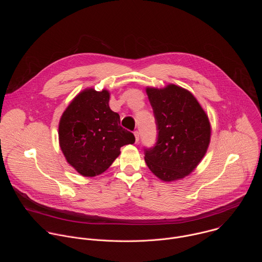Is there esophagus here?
<instances>
[{"mask_svg": "<svg viewBox=\"0 0 262 262\" xmlns=\"http://www.w3.org/2000/svg\"><path fill=\"white\" fill-rule=\"evenodd\" d=\"M134 135H135V138H136V142L138 143L139 140H140V134H139V132H138V130H135V132H134Z\"/></svg>", "mask_w": 262, "mask_h": 262, "instance_id": "esophagus-1", "label": "esophagus"}]
</instances>
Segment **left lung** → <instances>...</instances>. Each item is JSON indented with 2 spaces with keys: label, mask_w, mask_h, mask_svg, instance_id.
<instances>
[{
  "label": "left lung",
  "mask_w": 262,
  "mask_h": 262,
  "mask_svg": "<svg viewBox=\"0 0 262 262\" xmlns=\"http://www.w3.org/2000/svg\"><path fill=\"white\" fill-rule=\"evenodd\" d=\"M154 110L158 137L144 148L145 162L164 181L189 175L204 157L210 140V125L194 95L181 87L147 88Z\"/></svg>",
  "instance_id": "left-lung-1"
}]
</instances>
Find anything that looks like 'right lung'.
Masks as SVG:
<instances>
[{"label": "right lung", "mask_w": 262, "mask_h": 262, "mask_svg": "<svg viewBox=\"0 0 262 262\" xmlns=\"http://www.w3.org/2000/svg\"><path fill=\"white\" fill-rule=\"evenodd\" d=\"M110 93L88 89L74 98L59 124L60 147L67 162L83 176L104 172L135 143L133 133L120 125V116L108 106Z\"/></svg>", "instance_id": "right-lung-1"}]
</instances>
